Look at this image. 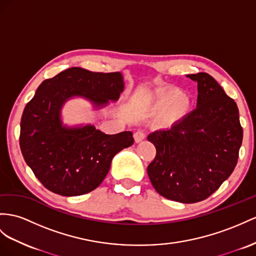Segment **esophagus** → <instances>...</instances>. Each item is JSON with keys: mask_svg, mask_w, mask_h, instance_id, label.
<instances>
[{"mask_svg": "<svg viewBox=\"0 0 256 256\" xmlns=\"http://www.w3.org/2000/svg\"><path fill=\"white\" fill-rule=\"evenodd\" d=\"M145 137H146V132L144 130H137L134 133V140L136 142H140L142 140H145Z\"/></svg>", "mask_w": 256, "mask_h": 256, "instance_id": "esophagus-1", "label": "esophagus"}]
</instances>
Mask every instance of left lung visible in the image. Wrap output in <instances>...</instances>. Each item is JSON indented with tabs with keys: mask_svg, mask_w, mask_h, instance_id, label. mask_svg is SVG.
Masks as SVG:
<instances>
[{
	"mask_svg": "<svg viewBox=\"0 0 256 256\" xmlns=\"http://www.w3.org/2000/svg\"><path fill=\"white\" fill-rule=\"evenodd\" d=\"M198 83L196 107L147 140L156 150L147 168L159 194L182 203L206 199L236 168L242 144L239 110L232 98L206 72L188 74Z\"/></svg>",
	"mask_w": 256,
	"mask_h": 256,
	"instance_id": "1",
	"label": "left lung"
}]
</instances>
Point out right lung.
Returning a JSON list of instances; mask_svg holds the SVG:
<instances>
[{
    "label": "right lung",
    "mask_w": 256,
    "mask_h": 256,
    "mask_svg": "<svg viewBox=\"0 0 256 256\" xmlns=\"http://www.w3.org/2000/svg\"><path fill=\"white\" fill-rule=\"evenodd\" d=\"M124 88L120 72H92L74 67L48 78L27 104L19 144L26 163L43 186L57 194H88L102 184L114 156L133 145L132 132L108 135L94 126L62 124V108L83 97L100 109L116 102Z\"/></svg>",
    "instance_id": "1"
}]
</instances>
